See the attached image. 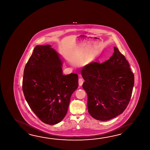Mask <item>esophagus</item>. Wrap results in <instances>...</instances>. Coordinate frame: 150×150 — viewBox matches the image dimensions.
Segmentation results:
<instances>
[{
  "label": "esophagus",
  "instance_id": "34e87169",
  "mask_svg": "<svg viewBox=\"0 0 150 150\" xmlns=\"http://www.w3.org/2000/svg\"><path fill=\"white\" fill-rule=\"evenodd\" d=\"M78 82H79V85L80 86H82L83 81V80L81 78H79V80H78Z\"/></svg>",
  "mask_w": 150,
  "mask_h": 150
}]
</instances>
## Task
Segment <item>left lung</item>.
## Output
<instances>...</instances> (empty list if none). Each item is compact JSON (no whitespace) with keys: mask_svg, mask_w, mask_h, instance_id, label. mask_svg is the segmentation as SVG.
Returning <instances> with one entry per match:
<instances>
[{"mask_svg":"<svg viewBox=\"0 0 150 150\" xmlns=\"http://www.w3.org/2000/svg\"><path fill=\"white\" fill-rule=\"evenodd\" d=\"M89 114L105 121L121 114L130 100L134 75L125 56L116 47L108 61L92 62L81 69Z\"/></svg>","mask_w":150,"mask_h":150,"instance_id":"1","label":"left lung"}]
</instances>
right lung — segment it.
<instances>
[{"label":"right lung","mask_w":150,"mask_h":150,"mask_svg":"<svg viewBox=\"0 0 150 150\" xmlns=\"http://www.w3.org/2000/svg\"><path fill=\"white\" fill-rule=\"evenodd\" d=\"M62 64L60 54L50 45H36L24 70L25 100L35 115L48 125L62 121L78 87V74L63 75Z\"/></svg>","instance_id":"obj_1"}]
</instances>
